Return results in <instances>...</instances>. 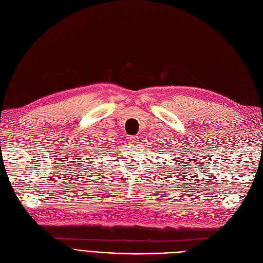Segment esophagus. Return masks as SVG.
Returning a JSON list of instances; mask_svg holds the SVG:
<instances>
[{
    "instance_id": "obj_1",
    "label": "esophagus",
    "mask_w": 263,
    "mask_h": 263,
    "mask_svg": "<svg viewBox=\"0 0 263 263\" xmlns=\"http://www.w3.org/2000/svg\"><path fill=\"white\" fill-rule=\"evenodd\" d=\"M128 139H129V142L132 144H137L138 143V137H137V136H130Z\"/></svg>"
}]
</instances>
